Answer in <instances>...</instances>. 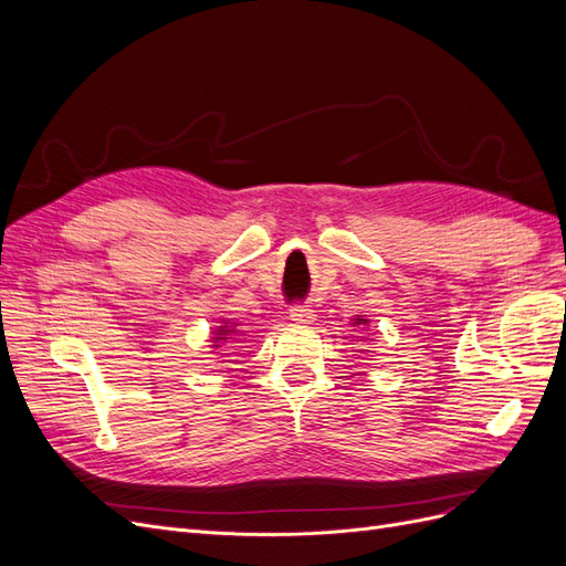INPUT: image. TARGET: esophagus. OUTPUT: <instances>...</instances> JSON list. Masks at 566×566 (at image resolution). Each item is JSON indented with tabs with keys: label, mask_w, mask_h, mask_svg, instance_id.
I'll use <instances>...</instances> for the list:
<instances>
[{
	"label": "esophagus",
	"mask_w": 566,
	"mask_h": 566,
	"mask_svg": "<svg viewBox=\"0 0 566 566\" xmlns=\"http://www.w3.org/2000/svg\"><path fill=\"white\" fill-rule=\"evenodd\" d=\"M287 314H290V321H295L300 325H310V323L316 321V312L310 310V306H304V304L293 306V310H290Z\"/></svg>",
	"instance_id": "34e87169"
}]
</instances>
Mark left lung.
Returning a JSON list of instances; mask_svg holds the SVG:
<instances>
[{
	"label": "left lung",
	"mask_w": 566,
	"mask_h": 566,
	"mask_svg": "<svg viewBox=\"0 0 566 566\" xmlns=\"http://www.w3.org/2000/svg\"><path fill=\"white\" fill-rule=\"evenodd\" d=\"M352 321H354V325H368V318H364V316H356Z\"/></svg>",
	"instance_id": "1"
}]
</instances>
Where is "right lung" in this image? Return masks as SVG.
I'll use <instances>...</instances> for the list:
<instances>
[{
  "mask_svg": "<svg viewBox=\"0 0 566 566\" xmlns=\"http://www.w3.org/2000/svg\"><path fill=\"white\" fill-rule=\"evenodd\" d=\"M212 335H214V337L210 339V342H212L210 347H212V349H219L221 342L238 339V337L243 335V331H241V323H235V321H221V325H217Z\"/></svg>",
  "mask_w": 566,
  "mask_h": 566,
  "instance_id": "obj_1",
  "label": "right lung"
}]
</instances>
